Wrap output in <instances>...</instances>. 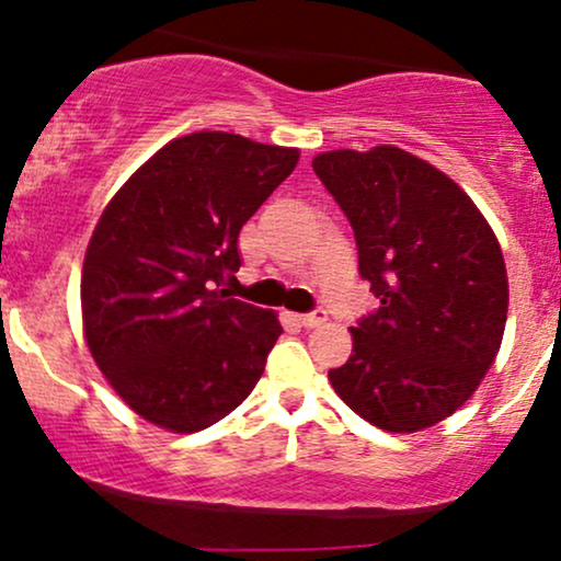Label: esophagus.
Returning a JSON list of instances; mask_svg holds the SVG:
<instances>
[{
    "label": "esophagus",
    "mask_w": 561,
    "mask_h": 561,
    "mask_svg": "<svg viewBox=\"0 0 561 561\" xmlns=\"http://www.w3.org/2000/svg\"><path fill=\"white\" fill-rule=\"evenodd\" d=\"M298 321L302 327H308V330H311V327H321L327 321V311H324V308H313V311L300 313Z\"/></svg>",
    "instance_id": "esophagus-1"
}]
</instances>
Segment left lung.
<instances>
[{
  "label": "left lung",
  "mask_w": 561,
  "mask_h": 561,
  "mask_svg": "<svg viewBox=\"0 0 561 561\" xmlns=\"http://www.w3.org/2000/svg\"><path fill=\"white\" fill-rule=\"evenodd\" d=\"M313 171L353 227L379 308L351 327L334 392L388 433H416L478 390L501 347L504 255L478 205L427 160L392 145L334 150Z\"/></svg>",
  "instance_id": "1"
}]
</instances>
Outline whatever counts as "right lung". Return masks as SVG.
I'll return each mask as SVG.
<instances>
[{
	"mask_svg": "<svg viewBox=\"0 0 561 561\" xmlns=\"http://www.w3.org/2000/svg\"><path fill=\"white\" fill-rule=\"evenodd\" d=\"M300 152L227 131L169 141L96 221L81 274L83 334L113 390L171 433H197L255 388L282 334L229 298L237 237Z\"/></svg>",
	"mask_w": 561,
	"mask_h": 561,
	"instance_id": "obj_1",
	"label": "right lung"
}]
</instances>
